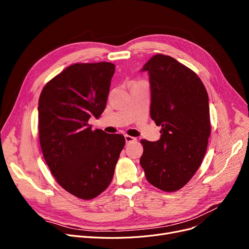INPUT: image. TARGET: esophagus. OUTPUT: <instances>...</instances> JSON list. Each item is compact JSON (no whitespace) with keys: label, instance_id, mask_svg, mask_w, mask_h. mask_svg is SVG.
<instances>
[{"label":"esophagus","instance_id":"34e87169","mask_svg":"<svg viewBox=\"0 0 249 249\" xmlns=\"http://www.w3.org/2000/svg\"><path fill=\"white\" fill-rule=\"evenodd\" d=\"M137 139L135 137H132V136H129V135H125V141L126 143H130V142H134L136 141Z\"/></svg>","mask_w":249,"mask_h":249}]
</instances>
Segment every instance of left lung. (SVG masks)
<instances>
[{
	"mask_svg": "<svg viewBox=\"0 0 249 249\" xmlns=\"http://www.w3.org/2000/svg\"><path fill=\"white\" fill-rule=\"evenodd\" d=\"M141 71L149 74L150 117L161 126V136L155 142L141 140L140 165L152 186L176 192L198 171L207 150L208 94L196 72L168 55H153Z\"/></svg>",
	"mask_w": 249,
	"mask_h": 249,
	"instance_id": "left-lung-1",
	"label": "left lung"
}]
</instances>
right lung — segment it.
I'll list each match as a JSON object with an SVG mask.
<instances>
[{
    "label": "right lung",
    "mask_w": 249,
    "mask_h": 249,
    "mask_svg": "<svg viewBox=\"0 0 249 249\" xmlns=\"http://www.w3.org/2000/svg\"><path fill=\"white\" fill-rule=\"evenodd\" d=\"M115 65L74 63L50 80L38 102L39 141L58 184L83 200L111 184L125 138L91 130L88 121L106 108Z\"/></svg>",
    "instance_id": "right-lung-1"
}]
</instances>
